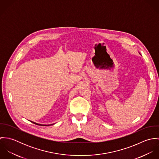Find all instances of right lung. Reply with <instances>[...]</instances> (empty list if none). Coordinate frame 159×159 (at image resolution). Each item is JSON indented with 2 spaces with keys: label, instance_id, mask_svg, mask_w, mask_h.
Listing matches in <instances>:
<instances>
[{
  "label": "right lung",
  "instance_id": "add662e5",
  "mask_svg": "<svg viewBox=\"0 0 159 159\" xmlns=\"http://www.w3.org/2000/svg\"><path fill=\"white\" fill-rule=\"evenodd\" d=\"M30 122H33L34 124H37V125H43V126H47V125H43V124H37V123H35V122H32V121H30Z\"/></svg>",
  "mask_w": 159,
  "mask_h": 159
}]
</instances>
